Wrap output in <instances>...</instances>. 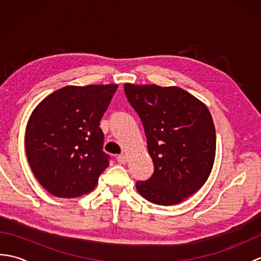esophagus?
Instances as JSON below:
<instances>
[{
  "label": "esophagus",
  "instance_id": "1",
  "mask_svg": "<svg viewBox=\"0 0 261 261\" xmlns=\"http://www.w3.org/2000/svg\"><path fill=\"white\" fill-rule=\"evenodd\" d=\"M116 160H118L119 164H125L127 162V158L126 156H124V154H120V156H118V158H116Z\"/></svg>",
  "mask_w": 261,
  "mask_h": 261
}]
</instances>
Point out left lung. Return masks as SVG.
I'll use <instances>...</instances> for the list:
<instances>
[{
    "mask_svg": "<svg viewBox=\"0 0 261 261\" xmlns=\"http://www.w3.org/2000/svg\"><path fill=\"white\" fill-rule=\"evenodd\" d=\"M125 95L142 121L154 170L137 181L147 201L175 205L201 188L212 171L215 127L206 105L177 86L124 84Z\"/></svg>",
    "mask_w": 261,
    "mask_h": 261,
    "instance_id": "1",
    "label": "left lung"
}]
</instances>
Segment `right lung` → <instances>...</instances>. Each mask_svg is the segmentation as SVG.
Listing matches in <instances>:
<instances>
[{"label": "right lung", "mask_w": 261, "mask_h": 261, "mask_svg": "<svg viewBox=\"0 0 261 261\" xmlns=\"http://www.w3.org/2000/svg\"><path fill=\"white\" fill-rule=\"evenodd\" d=\"M116 84L65 86L39 103L28 121V163L54 196L74 198L92 192L108 167L99 127Z\"/></svg>", "instance_id": "add662e5"}]
</instances>
